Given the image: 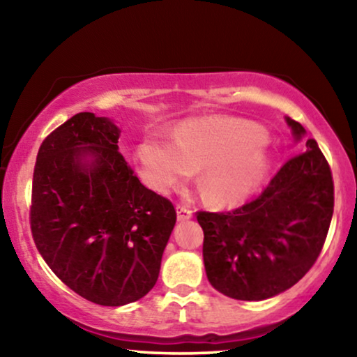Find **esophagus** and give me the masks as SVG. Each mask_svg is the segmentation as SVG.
I'll return each instance as SVG.
<instances>
[{
    "mask_svg": "<svg viewBox=\"0 0 357 357\" xmlns=\"http://www.w3.org/2000/svg\"><path fill=\"white\" fill-rule=\"evenodd\" d=\"M193 216V211L185 204H177V218L178 221H188Z\"/></svg>",
    "mask_w": 357,
    "mask_h": 357,
    "instance_id": "esophagus-1",
    "label": "esophagus"
}]
</instances>
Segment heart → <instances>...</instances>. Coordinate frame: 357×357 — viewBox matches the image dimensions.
<instances>
[{
  "instance_id": "1",
  "label": "heart",
  "mask_w": 357,
  "mask_h": 357,
  "mask_svg": "<svg viewBox=\"0 0 357 357\" xmlns=\"http://www.w3.org/2000/svg\"><path fill=\"white\" fill-rule=\"evenodd\" d=\"M261 126L231 116L183 121L174 138L149 133L135 146L139 177L151 190L169 193L198 169L203 197L218 206L242 203L270 167Z\"/></svg>"
}]
</instances>
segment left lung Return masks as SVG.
Here are the masks:
<instances>
[{
    "label": "left lung",
    "instance_id": "obj_1",
    "mask_svg": "<svg viewBox=\"0 0 357 357\" xmlns=\"http://www.w3.org/2000/svg\"><path fill=\"white\" fill-rule=\"evenodd\" d=\"M296 141L304 126L286 116ZM278 170L252 202L229 213L198 211L203 260L214 289L263 301L296 284L314 266L333 216V177L315 139Z\"/></svg>",
    "mask_w": 357,
    "mask_h": 357
}]
</instances>
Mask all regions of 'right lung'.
I'll return each mask as SVG.
<instances>
[{
  "mask_svg": "<svg viewBox=\"0 0 357 357\" xmlns=\"http://www.w3.org/2000/svg\"><path fill=\"white\" fill-rule=\"evenodd\" d=\"M120 128L81 112L38 149L31 229L50 270L84 299L119 307L144 297L177 221L119 153Z\"/></svg>",
  "mask_w": 357,
  "mask_h": 357,
  "instance_id": "obj_1",
  "label": "right lung"
}]
</instances>
